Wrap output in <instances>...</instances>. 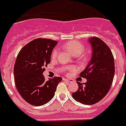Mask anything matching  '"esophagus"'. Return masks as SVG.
Returning <instances> with one entry per match:
<instances>
[{
	"instance_id": "34e87169",
	"label": "esophagus",
	"mask_w": 126,
	"mask_h": 126,
	"mask_svg": "<svg viewBox=\"0 0 126 126\" xmlns=\"http://www.w3.org/2000/svg\"><path fill=\"white\" fill-rule=\"evenodd\" d=\"M63 80H64V81H67V82L73 81L72 79H65V78H64V79H63Z\"/></svg>"
}]
</instances>
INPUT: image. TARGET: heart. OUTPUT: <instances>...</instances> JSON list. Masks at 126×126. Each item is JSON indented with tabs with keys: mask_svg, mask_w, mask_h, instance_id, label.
Returning <instances> with one entry per match:
<instances>
[{
	"mask_svg": "<svg viewBox=\"0 0 126 126\" xmlns=\"http://www.w3.org/2000/svg\"><path fill=\"white\" fill-rule=\"evenodd\" d=\"M64 48L70 52L75 57L79 56L84 51V47L83 45L79 41H71L67 42L63 45ZM58 55V50L57 49H54L51 53V57L53 59H55ZM69 69H71V67L68 68Z\"/></svg>",
	"mask_w": 126,
	"mask_h": 126,
	"instance_id": "obj_1",
	"label": "heart"
}]
</instances>
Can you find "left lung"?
I'll return each instance as SVG.
<instances>
[{
    "label": "left lung",
    "mask_w": 126,
    "mask_h": 126,
    "mask_svg": "<svg viewBox=\"0 0 126 126\" xmlns=\"http://www.w3.org/2000/svg\"><path fill=\"white\" fill-rule=\"evenodd\" d=\"M92 57L79 76L87 82L77 81L78 89L72 94L73 98L85 105H93L106 96L110 89L115 73L113 56L110 47L97 37L90 38Z\"/></svg>",
    "instance_id": "left-lung-1"
}]
</instances>
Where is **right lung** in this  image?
<instances>
[{"label":"right lung","instance_id":"right-lung-1","mask_svg":"<svg viewBox=\"0 0 126 126\" xmlns=\"http://www.w3.org/2000/svg\"><path fill=\"white\" fill-rule=\"evenodd\" d=\"M57 43V41L49 39H36L25 45L17 55L14 66L16 87L31 105L40 106L48 103L62 80L61 77H54L46 81L43 75Z\"/></svg>","mask_w":126,"mask_h":126}]
</instances>
